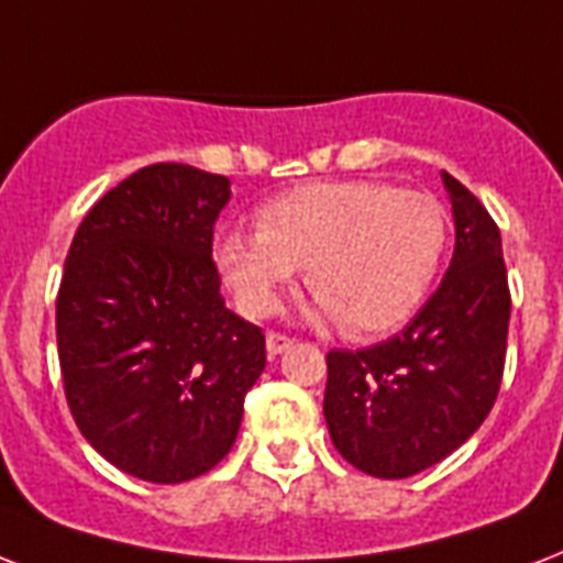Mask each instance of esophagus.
Segmentation results:
<instances>
[{
  "instance_id": "esophagus-1",
  "label": "esophagus",
  "mask_w": 563,
  "mask_h": 563,
  "mask_svg": "<svg viewBox=\"0 0 563 563\" xmlns=\"http://www.w3.org/2000/svg\"><path fill=\"white\" fill-rule=\"evenodd\" d=\"M289 345H291V339L286 336V333H277V330H272V333L265 336V349H268V354H272V357L283 354V351L289 349Z\"/></svg>"
}]
</instances>
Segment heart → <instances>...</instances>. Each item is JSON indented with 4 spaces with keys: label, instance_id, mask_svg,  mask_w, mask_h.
<instances>
[{
    "label": "heart",
    "instance_id": "b5f03b06",
    "mask_svg": "<svg viewBox=\"0 0 563 563\" xmlns=\"http://www.w3.org/2000/svg\"><path fill=\"white\" fill-rule=\"evenodd\" d=\"M445 242L449 218L428 191L312 183L265 203L256 230L221 235L218 268L251 316L277 310L280 291L307 268L319 312L351 336H375L422 307Z\"/></svg>",
    "mask_w": 563,
    "mask_h": 563
}]
</instances>
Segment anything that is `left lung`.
<instances>
[{
	"label": "left lung",
	"mask_w": 563,
	"mask_h": 563,
	"mask_svg": "<svg viewBox=\"0 0 563 563\" xmlns=\"http://www.w3.org/2000/svg\"><path fill=\"white\" fill-rule=\"evenodd\" d=\"M443 183L454 214L443 283L393 339L328 354L330 440L375 478H410L449 457L499 396L510 321L499 227L452 174Z\"/></svg>",
	"instance_id": "obj_1"
}]
</instances>
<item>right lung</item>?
<instances>
[{"label": "right lung", "instance_id": "obj_1", "mask_svg": "<svg viewBox=\"0 0 563 563\" xmlns=\"http://www.w3.org/2000/svg\"><path fill=\"white\" fill-rule=\"evenodd\" d=\"M230 179L158 162L106 191L64 263L55 336L81 437L141 482L197 478L233 449L265 336L224 307L212 233Z\"/></svg>", "mask_w": 563, "mask_h": 563}]
</instances>
